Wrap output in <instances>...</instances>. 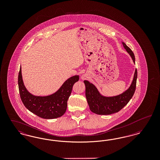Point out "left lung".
Here are the masks:
<instances>
[{"instance_id": "1", "label": "left lung", "mask_w": 160, "mask_h": 160, "mask_svg": "<svg viewBox=\"0 0 160 160\" xmlns=\"http://www.w3.org/2000/svg\"><path fill=\"white\" fill-rule=\"evenodd\" d=\"M122 44L131 56L134 63H135V56L132 50L124 42ZM137 71L136 69L134 78L129 88L121 94L106 97L101 95L97 88L89 82L84 80L86 86V97L90 110L93 113L97 114L107 115L115 113L120 111L125 106L132 97L136 88Z\"/></svg>"}]
</instances>
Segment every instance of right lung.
<instances>
[{
  "label": "right lung",
  "instance_id": "1",
  "mask_svg": "<svg viewBox=\"0 0 160 160\" xmlns=\"http://www.w3.org/2000/svg\"><path fill=\"white\" fill-rule=\"evenodd\" d=\"M78 80V76L71 77L53 94L46 97L34 96L28 91L24 85L20 67L18 77L20 98L24 106L39 117L48 119L58 118L65 113L72 86Z\"/></svg>",
  "mask_w": 160,
  "mask_h": 160
}]
</instances>
